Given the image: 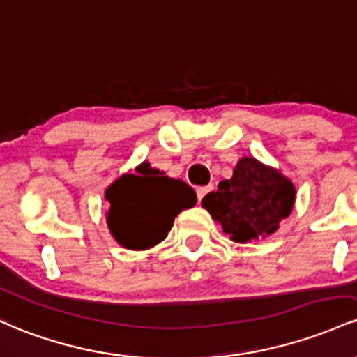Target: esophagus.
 <instances>
[{"instance_id": "34e87169", "label": "esophagus", "mask_w": 357, "mask_h": 357, "mask_svg": "<svg viewBox=\"0 0 357 357\" xmlns=\"http://www.w3.org/2000/svg\"><path fill=\"white\" fill-rule=\"evenodd\" d=\"M214 189V187L212 185H206V187H197V199L199 200H202L204 199V195H207L209 194V192Z\"/></svg>"}]
</instances>
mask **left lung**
<instances>
[{"mask_svg": "<svg viewBox=\"0 0 357 357\" xmlns=\"http://www.w3.org/2000/svg\"><path fill=\"white\" fill-rule=\"evenodd\" d=\"M295 202L294 183L255 158H241L231 180L202 199V206L222 224L231 239L246 243L278 229Z\"/></svg>", "mask_w": 357, "mask_h": 357, "instance_id": "left-lung-1", "label": "left lung"}]
</instances>
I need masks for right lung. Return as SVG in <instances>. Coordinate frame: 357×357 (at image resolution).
<instances>
[{"instance_id": "1", "label": "right lung", "mask_w": 357, "mask_h": 357, "mask_svg": "<svg viewBox=\"0 0 357 357\" xmlns=\"http://www.w3.org/2000/svg\"><path fill=\"white\" fill-rule=\"evenodd\" d=\"M107 226L128 250H146L167 238L178 212L195 206L197 195L182 180L168 178L142 163L136 174L118 178L107 190Z\"/></svg>"}]
</instances>
